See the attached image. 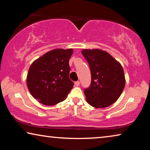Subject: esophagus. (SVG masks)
Listing matches in <instances>:
<instances>
[{"label":"esophagus","mask_w":150,"mask_h":150,"mask_svg":"<svg viewBox=\"0 0 150 150\" xmlns=\"http://www.w3.org/2000/svg\"><path fill=\"white\" fill-rule=\"evenodd\" d=\"M75 85H76V86H79L80 85V82L79 81H76V82H75Z\"/></svg>","instance_id":"obj_1"}]
</instances>
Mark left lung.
<instances>
[{"label":"left lung","mask_w":150,"mask_h":150,"mask_svg":"<svg viewBox=\"0 0 150 150\" xmlns=\"http://www.w3.org/2000/svg\"><path fill=\"white\" fill-rule=\"evenodd\" d=\"M88 63L91 85L84 93L91 106L103 108L112 105L120 97L125 87V75L117 60L106 51L85 49L81 51Z\"/></svg>","instance_id":"obj_1"}]
</instances>
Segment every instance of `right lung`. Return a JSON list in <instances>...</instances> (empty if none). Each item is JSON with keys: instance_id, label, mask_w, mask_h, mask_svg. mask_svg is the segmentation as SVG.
<instances>
[{"instance_id": "add662e5", "label": "right lung", "mask_w": 150, "mask_h": 150, "mask_svg": "<svg viewBox=\"0 0 150 150\" xmlns=\"http://www.w3.org/2000/svg\"><path fill=\"white\" fill-rule=\"evenodd\" d=\"M73 50L57 48L38 58L30 66L26 85L33 97L46 106L64 100L73 87L69 78V60Z\"/></svg>"}]
</instances>
